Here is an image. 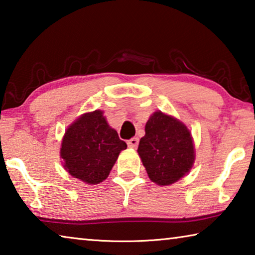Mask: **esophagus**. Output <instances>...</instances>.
<instances>
[{"label":"esophagus","mask_w":255,"mask_h":255,"mask_svg":"<svg viewBox=\"0 0 255 255\" xmlns=\"http://www.w3.org/2000/svg\"><path fill=\"white\" fill-rule=\"evenodd\" d=\"M127 144H128V146L130 148H136L137 146H138V138L137 137H132L131 139H129L127 141Z\"/></svg>","instance_id":"esophagus-1"}]
</instances>
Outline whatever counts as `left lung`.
Wrapping results in <instances>:
<instances>
[{
	"instance_id": "obj_1",
	"label": "left lung",
	"mask_w": 255,
	"mask_h": 255,
	"mask_svg": "<svg viewBox=\"0 0 255 255\" xmlns=\"http://www.w3.org/2000/svg\"><path fill=\"white\" fill-rule=\"evenodd\" d=\"M149 179L158 185L176 182L192 167L195 147L189 129L179 120L157 111L145 126L137 149Z\"/></svg>"
}]
</instances>
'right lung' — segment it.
<instances>
[{"mask_svg":"<svg viewBox=\"0 0 255 255\" xmlns=\"http://www.w3.org/2000/svg\"><path fill=\"white\" fill-rule=\"evenodd\" d=\"M127 148L117 131L108 125L101 110L85 114L67 128L60 156L66 171L85 183L106 180L119 153Z\"/></svg>","mask_w":255,"mask_h":255,"instance_id":"right-lung-1","label":"right lung"}]
</instances>
